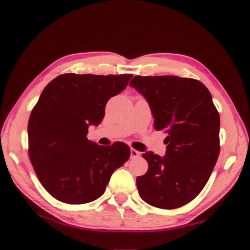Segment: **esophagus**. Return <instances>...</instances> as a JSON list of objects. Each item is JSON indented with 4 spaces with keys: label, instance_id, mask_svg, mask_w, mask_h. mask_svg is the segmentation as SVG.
Segmentation results:
<instances>
[{
    "label": "esophagus",
    "instance_id": "1",
    "mask_svg": "<svg viewBox=\"0 0 250 250\" xmlns=\"http://www.w3.org/2000/svg\"><path fill=\"white\" fill-rule=\"evenodd\" d=\"M130 154H131V158L132 159H135V158H139V156H140V152L139 151H137V150H134L133 147H131L130 149Z\"/></svg>",
    "mask_w": 250,
    "mask_h": 250
}]
</instances>
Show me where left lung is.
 <instances>
[{
    "label": "left lung",
    "mask_w": 250,
    "mask_h": 250,
    "mask_svg": "<svg viewBox=\"0 0 250 250\" xmlns=\"http://www.w3.org/2000/svg\"><path fill=\"white\" fill-rule=\"evenodd\" d=\"M130 86L145 96L154 129H166L164 158L146 152L149 164L137 177L147 204L174 209L193 201L204 188L219 155V113L204 83L177 76H134Z\"/></svg>",
    "instance_id": "8db88e82"
}]
</instances>
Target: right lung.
I'll list each match as a JSON object with an SVG mask.
<instances>
[{
    "instance_id": "add662e5",
    "label": "right lung",
    "mask_w": 250,
    "mask_h": 250,
    "mask_svg": "<svg viewBox=\"0 0 250 250\" xmlns=\"http://www.w3.org/2000/svg\"><path fill=\"white\" fill-rule=\"evenodd\" d=\"M131 74H62L44 88L28 120V156L41 184L66 204H86L105 191L112 173L130 158L124 142L103 146L87 139L104 117L108 100Z\"/></svg>"
}]
</instances>
